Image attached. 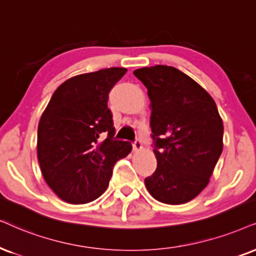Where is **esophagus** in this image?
Masks as SVG:
<instances>
[{
    "mask_svg": "<svg viewBox=\"0 0 256 256\" xmlns=\"http://www.w3.org/2000/svg\"><path fill=\"white\" fill-rule=\"evenodd\" d=\"M142 148H143V144H142V142L136 140L134 143V151L139 152V151H142Z\"/></svg>",
    "mask_w": 256,
    "mask_h": 256,
    "instance_id": "1",
    "label": "esophagus"
}]
</instances>
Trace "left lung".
Returning <instances> with one entry per match:
<instances>
[{
  "label": "left lung",
  "instance_id": "left-lung-1",
  "mask_svg": "<svg viewBox=\"0 0 256 256\" xmlns=\"http://www.w3.org/2000/svg\"><path fill=\"white\" fill-rule=\"evenodd\" d=\"M134 74L148 88L157 169L145 178L151 196L183 204L208 186L223 148V122L214 99L195 80L171 66Z\"/></svg>",
  "mask_w": 256,
  "mask_h": 256
}]
</instances>
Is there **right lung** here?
<instances>
[{
	"mask_svg": "<svg viewBox=\"0 0 256 256\" xmlns=\"http://www.w3.org/2000/svg\"><path fill=\"white\" fill-rule=\"evenodd\" d=\"M128 72L111 67L76 76L56 90L38 128V158L48 186L72 204L98 198L116 162L130 154L114 138L108 93Z\"/></svg>",
	"mask_w": 256,
	"mask_h": 256,
	"instance_id": "1",
	"label": "right lung"
}]
</instances>
